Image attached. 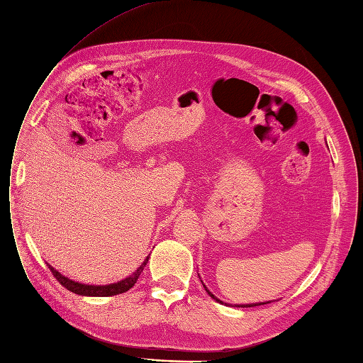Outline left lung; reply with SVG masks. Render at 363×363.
Masks as SVG:
<instances>
[{
	"label": "left lung",
	"mask_w": 363,
	"mask_h": 363,
	"mask_svg": "<svg viewBox=\"0 0 363 363\" xmlns=\"http://www.w3.org/2000/svg\"><path fill=\"white\" fill-rule=\"evenodd\" d=\"M201 282H202V280H201ZM202 285H203L205 291L208 292V296H209V297L214 298L217 303H221V305H229V303H223V301H221L220 298H217V297L213 294V292L206 288V285H205L203 282H202ZM267 303H272V301H265V303H264V301H261V303H247V305H232V306H235V308H253V306H261V305H267Z\"/></svg>",
	"instance_id": "left-lung-1"
}]
</instances>
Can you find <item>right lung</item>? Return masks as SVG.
<instances>
[{
  "label": "right lung",
  "mask_w": 363,
  "mask_h": 363,
  "mask_svg": "<svg viewBox=\"0 0 363 363\" xmlns=\"http://www.w3.org/2000/svg\"><path fill=\"white\" fill-rule=\"evenodd\" d=\"M147 261H149V256H146V259L142 262V265H140L131 276H128V277L119 280V282L108 284V285H87V284L75 282V280L63 276L60 272H57L55 268L51 267L50 264H48V267H50V270L52 272L54 277L58 280V282H60L66 289L75 292V294H78V296H86V297H110V296L122 294V292H126L128 289H131L135 285L140 274L143 273Z\"/></svg>",
  "instance_id": "1"
}]
</instances>
